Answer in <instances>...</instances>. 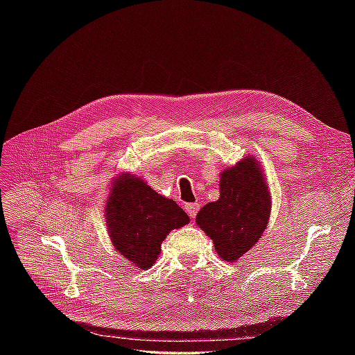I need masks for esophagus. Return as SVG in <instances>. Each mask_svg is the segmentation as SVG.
<instances>
[{"label": "esophagus", "instance_id": "esophagus-1", "mask_svg": "<svg viewBox=\"0 0 355 355\" xmlns=\"http://www.w3.org/2000/svg\"><path fill=\"white\" fill-rule=\"evenodd\" d=\"M198 209H200L198 202H192V205H186V210H187V214H189V216H191V218H195V216H197V214H198Z\"/></svg>", "mask_w": 355, "mask_h": 355}]
</instances>
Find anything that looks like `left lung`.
<instances>
[{"mask_svg": "<svg viewBox=\"0 0 355 355\" xmlns=\"http://www.w3.org/2000/svg\"><path fill=\"white\" fill-rule=\"evenodd\" d=\"M271 195L259 163L245 157L220 175V200L207 202L197 224L214 241L221 259L236 262L267 227Z\"/></svg>", "mask_w": 355, "mask_h": 355, "instance_id": "left-lung-1", "label": "left lung"}]
</instances>
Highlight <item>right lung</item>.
<instances>
[{
	"instance_id": "obj_1",
	"label": "right lung",
	"mask_w": 355,
	"mask_h": 355,
	"mask_svg": "<svg viewBox=\"0 0 355 355\" xmlns=\"http://www.w3.org/2000/svg\"><path fill=\"white\" fill-rule=\"evenodd\" d=\"M105 221L116 250L135 267L146 270L157 261L169 232L186 225L189 216L141 178L123 173L112 182Z\"/></svg>"
}]
</instances>
